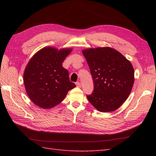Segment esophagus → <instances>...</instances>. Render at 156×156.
<instances>
[{
	"label": "esophagus",
	"mask_w": 156,
	"mask_h": 156,
	"mask_svg": "<svg viewBox=\"0 0 156 156\" xmlns=\"http://www.w3.org/2000/svg\"><path fill=\"white\" fill-rule=\"evenodd\" d=\"M76 85L77 87H79V88L81 87V84H80V82H76Z\"/></svg>",
	"instance_id": "esophagus-1"
}]
</instances>
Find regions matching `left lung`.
Masks as SVG:
<instances>
[{"label": "left lung", "mask_w": 156, "mask_h": 156, "mask_svg": "<svg viewBox=\"0 0 156 156\" xmlns=\"http://www.w3.org/2000/svg\"><path fill=\"white\" fill-rule=\"evenodd\" d=\"M94 82L88 101L98 111L111 112L127 100L134 83V69L121 53L109 47L84 49Z\"/></svg>", "instance_id": "left-lung-1"}]
</instances>
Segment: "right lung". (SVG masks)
<instances>
[{
	"label": "right lung",
	"instance_id": "add662e5",
	"mask_svg": "<svg viewBox=\"0 0 156 156\" xmlns=\"http://www.w3.org/2000/svg\"><path fill=\"white\" fill-rule=\"evenodd\" d=\"M71 48L57 49L45 47L33 56L26 66L23 82L30 100L43 108L55 107L76 87L69 81V73L62 62Z\"/></svg>",
	"mask_w": 156,
	"mask_h": 156
}]
</instances>
